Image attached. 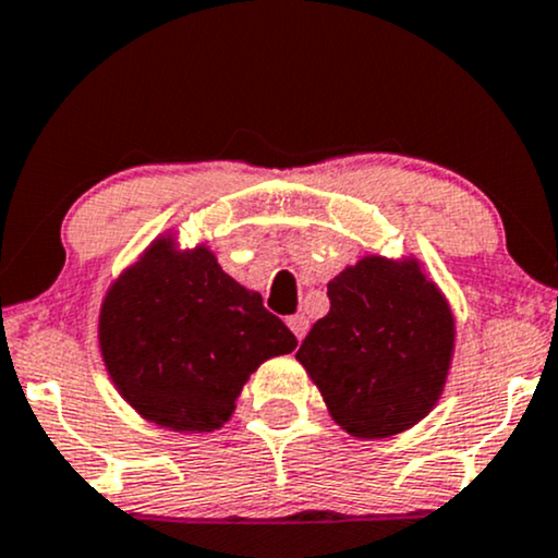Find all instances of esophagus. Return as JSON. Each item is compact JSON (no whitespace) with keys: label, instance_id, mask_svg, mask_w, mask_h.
<instances>
[{"label":"esophagus","instance_id":"34e87169","mask_svg":"<svg viewBox=\"0 0 558 558\" xmlns=\"http://www.w3.org/2000/svg\"><path fill=\"white\" fill-rule=\"evenodd\" d=\"M288 327H291V332L296 335L299 340H304V335L308 330V319L304 314H293V317H288Z\"/></svg>","mask_w":558,"mask_h":558}]
</instances>
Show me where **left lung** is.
<instances>
[{"label":"left lung","mask_w":558,"mask_h":558,"mask_svg":"<svg viewBox=\"0 0 558 558\" xmlns=\"http://www.w3.org/2000/svg\"><path fill=\"white\" fill-rule=\"evenodd\" d=\"M330 312L296 359L340 428L385 439L418 424L445 392L454 314L415 257L366 254L327 283Z\"/></svg>","instance_id":"left-lung-1"}]
</instances>
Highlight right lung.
I'll list each match as a JSON object with an SVG mask.
<instances>
[{"label": "right lung", "instance_id": "add662e5", "mask_svg": "<svg viewBox=\"0 0 558 558\" xmlns=\"http://www.w3.org/2000/svg\"><path fill=\"white\" fill-rule=\"evenodd\" d=\"M296 335L262 296L223 272L205 244L179 250L158 236L106 291L98 348L119 395L150 424L215 432L267 359Z\"/></svg>", "mask_w": 558, "mask_h": 558}]
</instances>
